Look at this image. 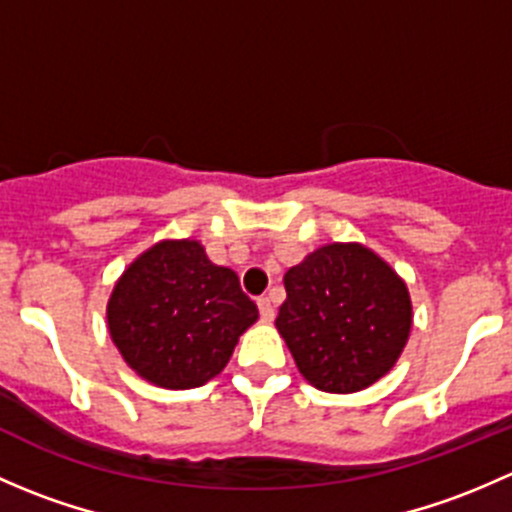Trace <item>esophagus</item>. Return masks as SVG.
<instances>
[{
	"mask_svg": "<svg viewBox=\"0 0 512 512\" xmlns=\"http://www.w3.org/2000/svg\"><path fill=\"white\" fill-rule=\"evenodd\" d=\"M257 307H260V314H262V319H265V322H272V319H275V307H272L270 297L257 299Z\"/></svg>",
	"mask_w": 512,
	"mask_h": 512,
	"instance_id": "1",
	"label": "esophagus"
}]
</instances>
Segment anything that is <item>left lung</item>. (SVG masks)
Wrapping results in <instances>:
<instances>
[{
  "instance_id": "obj_1",
  "label": "left lung",
  "mask_w": 512,
  "mask_h": 512,
  "mask_svg": "<svg viewBox=\"0 0 512 512\" xmlns=\"http://www.w3.org/2000/svg\"><path fill=\"white\" fill-rule=\"evenodd\" d=\"M285 289L275 327L314 389L354 394L394 369L414 307L384 257L361 242H329L289 267Z\"/></svg>"
}]
</instances>
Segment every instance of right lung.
I'll return each instance as SVG.
<instances>
[{
  "mask_svg": "<svg viewBox=\"0 0 512 512\" xmlns=\"http://www.w3.org/2000/svg\"><path fill=\"white\" fill-rule=\"evenodd\" d=\"M260 312L230 267L200 240H160L136 257L106 304L108 334L123 361L160 389L208 384Z\"/></svg>",
  "mask_w": 512,
  "mask_h": 512,
  "instance_id": "obj_1",
  "label": "right lung"
}]
</instances>
